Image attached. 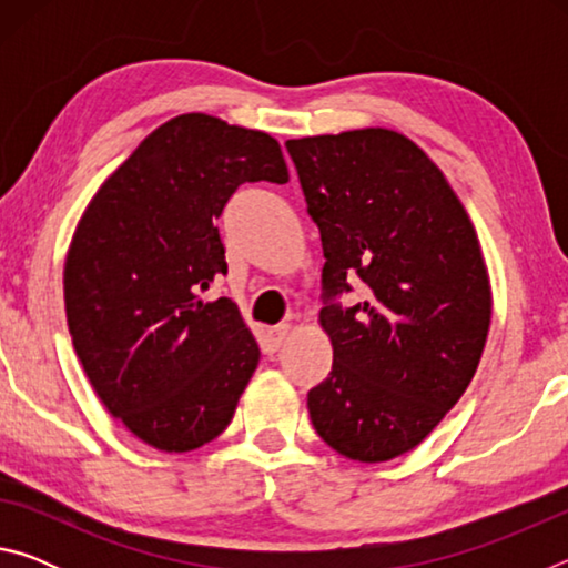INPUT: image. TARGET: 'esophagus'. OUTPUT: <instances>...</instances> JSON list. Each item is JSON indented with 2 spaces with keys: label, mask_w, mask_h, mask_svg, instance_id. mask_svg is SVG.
<instances>
[{
  "label": "esophagus",
  "mask_w": 568,
  "mask_h": 568,
  "mask_svg": "<svg viewBox=\"0 0 568 568\" xmlns=\"http://www.w3.org/2000/svg\"><path fill=\"white\" fill-rule=\"evenodd\" d=\"M291 325L283 323V325H273V328H267L263 335V345L267 353H275L281 345L287 341V335H291Z\"/></svg>",
  "instance_id": "esophagus-1"
}]
</instances>
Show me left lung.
I'll use <instances>...</instances> for the list:
<instances>
[{
  "instance_id": "left-lung-1",
  "label": "left lung",
  "mask_w": 568,
  "mask_h": 568,
  "mask_svg": "<svg viewBox=\"0 0 568 568\" xmlns=\"http://www.w3.org/2000/svg\"><path fill=\"white\" fill-rule=\"evenodd\" d=\"M321 230L328 378L307 393L333 450L381 464L416 448L464 396L491 325L476 227L444 172L406 134L363 128L287 140ZM364 281V301L334 297Z\"/></svg>"
}]
</instances>
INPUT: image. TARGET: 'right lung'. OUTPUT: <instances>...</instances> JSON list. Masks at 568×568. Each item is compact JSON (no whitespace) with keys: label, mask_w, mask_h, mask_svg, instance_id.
<instances>
[{"label":"right lung","mask_w":568,"mask_h":568,"mask_svg":"<svg viewBox=\"0 0 568 568\" xmlns=\"http://www.w3.org/2000/svg\"><path fill=\"white\" fill-rule=\"evenodd\" d=\"M287 182L277 140L205 112L160 124L102 182L64 261L72 345L94 393L130 434L168 454L217 438L261 348L230 297L215 227L243 182Z\"/></svg>","instance_id":"obj_1"}]
</instances>
